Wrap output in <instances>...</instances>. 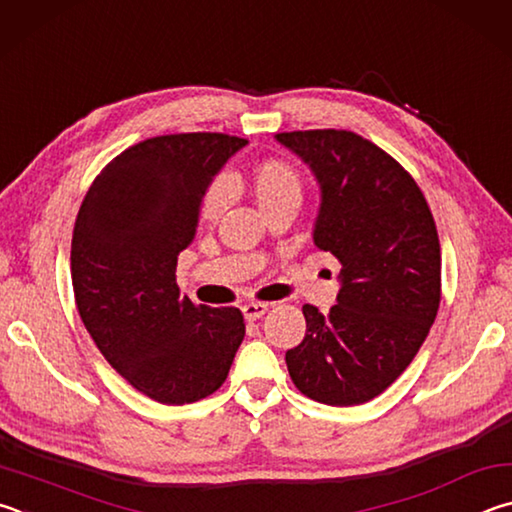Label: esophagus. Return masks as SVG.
<instances>
[{"mask_svg":"<svg viewBox=\"0 0 512 512\" xmlns=\"http://www.w3.org/2000/svg\"><path fill=\"white\" fill-rule=\"evenodd\" d=\"M267 310H270L267 303L251 301V303H245V306H242V315H245L247 321H256V319H261Z\"/></svg>","mask_w":512,"mask_h":512,"instance_id":"obj_1","label":"esophagus"}]
</instances>
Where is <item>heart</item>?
<instances>
[{
	"mask_svg": "<svg viewBox=\"0 0 512 512\" xmlns=\"http://www.w3.org/2000/svg\"><path fill=\"white\" fill-rule=\"evenodd\" d=\"M247 182L261 211H267L270 206L279 202L299 200L301 197L299 175L294 173L290 164H285L281 159L261 161V164L251 170ZM224 202H227V188H224L222 182H213L202 200V218L213 220L224 209Z\"/></svg>",
	"mask_w": 512,
	"mask_h": 512,
	"instance_id": "heart-1",
	"label": "heart"
}]
</instances>
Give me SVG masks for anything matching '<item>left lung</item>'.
Wrapping results in <instances>:
<instances>
[{"mask_svg": "<svg viewBox=\"0 0 512 512\" xmlns=\"http://www.w3.org/2000/svg\"><path fill=\"white\" fill-rule=\"evenodd\" d=\"M321 193L312 240L339 263L337 306L306 303V337L285 353L297 389L351 407L396 382L441 303V245L432 211L405 168L348 130L281 132Z\"/></svg>", "mask_w": 512, "mask_h": 512, "instance_id": "1", "label": "left lung"}]
</instances>
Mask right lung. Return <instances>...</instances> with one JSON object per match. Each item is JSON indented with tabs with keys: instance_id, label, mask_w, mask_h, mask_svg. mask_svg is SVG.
<instances>
[{
	"instance_id": "obj_1",
	"label": "right lung",
	"mask_w": 512,
	"mask_h": 512,
	"mask_svg": "<svg viewBox=\"0 0 512 512\" xmlns=\"http://www.w3.org/2000/svg\"><path fill=\"white\" fill-rule=\"evenodd\" d=\"M247 139L152 137L94 179L71 238V283L87 333L134 389L186 405L222 387L245 337L236 308L195 306L175 283L202 200Z\"/></svg>"
}]
</instances>
